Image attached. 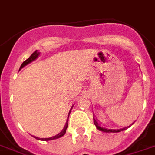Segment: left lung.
<instances>
[{
  "label": "left lung",
  "instance_id": "left-lung-1",
  "mask_svg": "<svg viewBox=\"0 0 155 155\" xmlns=\"http://www.w3.org/2000/svg\"><path fill=\"white\" fill-rule=\"evenodd\" d=\"M93 121H94V124H95L96 127H97L99 130L104 131V132H120V131H122V130H126V129L129 127V126H127V127H124V128H121V129H108V128H105L104 126H100V124L97 122L96 118L93 117ZM131 125H132V124H131ZM131 125H130V126H131Z\"/></svg>",
  "mask_w": 155,
  "mask_h": 155
}]
</instances>
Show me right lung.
<instances>
[{"instance_id":"right-lung-1","label":"right lung","mask_w":155,"mask_h":155,"mask_svg":"<svg viewBox=\"0 0 155 155\" xmlns=\"http://www.w3.org/2000/svg\"><path fill=\"white\" fill-rule=\"evenodd\" d=\"M40 52L36 50V51H35L31 54V56L29 57V58L28 59H26L23 63V64H21V66H20V69L19 70L21 69H23L25 66H26L27 64H30L31 62H33V61H35V60L38 57L40 56ZM71 109H72V108H71ZM71 109H70V111H71ZM70 111H69V114H70ZM69 116H68V119H67V121H66V124H65V126H64V129L63 130H61L60 131L59 133L58 134V135H56V136H53V137H47V138H39V137H34L35 138H36V139L38 140H41V141H50V140H54V139H57V138H59V137H63V136L66 133V130H67V127H68V120H69Z\"/></svg>"}]
</instances>
